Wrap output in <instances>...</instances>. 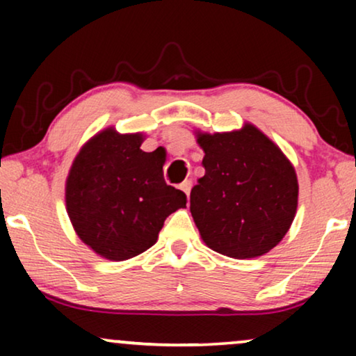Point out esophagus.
<instances>
[{"mask_svg":"<svg viewBox=\"0 0 356 356\" xmlns=\"http://www.w3.org/2000/svg\"><path fill=\"white\" fill-rule=\"evenodd\" d=\"M191 186H193V181H191V179H184V181H183L181 184H179V188H181L183 191L186 193V196H188V197H189V193H191Z\"/></svg>","mask_w":356,"mask_h":356,"instance_id":"1","label":"esophagus"}]
</instances>
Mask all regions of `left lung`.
Listing matches in <instances>:
<instances>
[{
	"label": "left lung",
	"mask_w": 356,
	"mask_h": 356,
	"mask_svg": "<svg viewBox=\"0 0 356 356\" xmlns=\"http://www.w3.org/2000/svg\"><path fill=\"white\" fill-rule=\"evenodd\" d=\"M206 175L191 189V216L211 250L251 259L280 243L298 206V179L282 150L252 124L197 134Z\"/></svg>",
	"instance_id": "left-lung-1"
}]
</instances>
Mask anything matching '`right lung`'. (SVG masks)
<instances>
[{"label":"right lung","instance_id":"right-lung-1","mask_svg":"<svg viewBox=\"0 0 356 356\" xmlns=\"http://www.w3.org/2000/svg\"><path fill=\"white\" fill-rule=\"evenodd\" d=\"M143 140L108 128L81 149L70 170L67 216L77 236L105 259L149 250L165 218L186 207V194L165 183V155L144 152Z\"/></svg>","mask_w":356,"mask_h":356}]
</instances>
